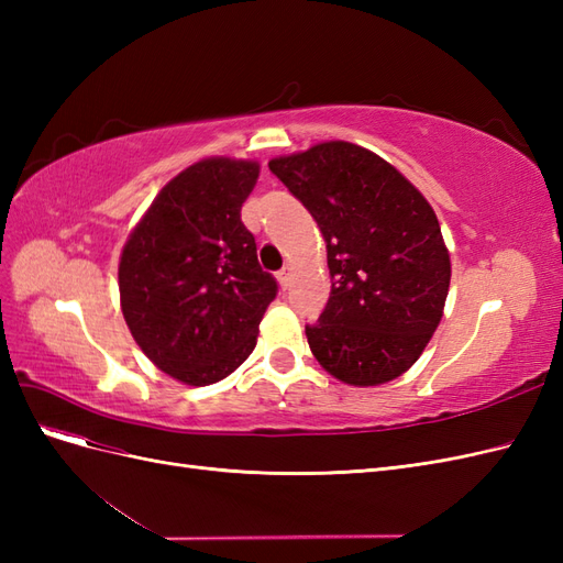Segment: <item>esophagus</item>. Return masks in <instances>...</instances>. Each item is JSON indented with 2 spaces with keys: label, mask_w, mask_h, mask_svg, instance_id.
<instances>
[{
  "label": "esophagus",
  "mask_w": 563,
  "mask_h": 563,
  "mask_svg": "<svg viewBox=\"0 0 563 563\" xmlns=\"http://www.w3.org/2000/svg\"><path fill=\"white\" fill-rule=\"evenodd\" d=\"M277 282H279V286L284 288V291H286V288L291 286V272H288V269H282L279 275H277Z\"/></svg>",
  "instance_id": "1"
}]
</instances>
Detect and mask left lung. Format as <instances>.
Returning a JSON list of instances; mask_svg holds the SVG:
<instances>
[{
    "mask_svg": "<svg viewBox=\"0 0 563 563\" xmlns=\"http://www.w3.org/2000/svg\"><path fill=\"white\" fill-rule=\"evenodd\" d=\"M327 242L331 296L305 327L333 378L373 387L411 368L437 331L451 255L430 201L362 145L329 141L269 159Z\"/></svg>",
    "mask_w": 563,
    "mask_h": 563,
    "instance_id": "8db88e82",
    "label": "left lung"
}]
</instances>
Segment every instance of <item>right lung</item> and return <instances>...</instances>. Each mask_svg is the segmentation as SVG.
<instances>
[{
  "instance_id": "obj_1",
  "label": "right lung",
  "mask_w": 563,
  "mask_h": 563,
  "mask_svg": "<svg viewBox=\"0 0 563 563\" xmlns=\"http://www.w3.org/2000/svg\"><path fill=\"white\" fill-rule=\"evenodd\" d=\"M258 174L251 159L195 162L162 187L122 249L126 327L147 360L183 385H213L240 368L277 296L242 223Z\"/></svg>"
}]
</instances>
